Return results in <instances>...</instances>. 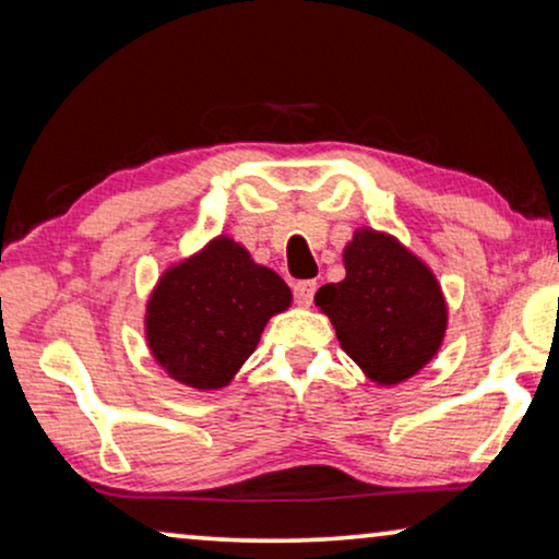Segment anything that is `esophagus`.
<instances>
[{"label":"esophagus","instance_id":"obj_1","mask_svg":"<svg viewBox=\"0 0 559 559\" xmlns=\"http://www.w3.org/2000/svg\"><path fill=\"white\" fill-rule=\"evenodd\" d=\"M317 294V281H296L294 283V298L301 306H309Z\"/></svg>","mask_w":559,"mask_h":559}]
</instances>
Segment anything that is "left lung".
<instances>
[{
  "mask_svg": "<svg viewBox=\"0 0 559 559\" xmlns=\"http://www.w3.org/2000/svg\"><path fill=\"white\" fill-rule=\"evenodd\" d=\"M344 265L347 278L321 286L313 301L369 380H407L436 355L445 332V304L433 273L374 230L355 235Z\"/></svg>",
  "mask_w": 559,
  "mask_h": 559,
  "instance_id": "left-lung-1",
  "label": "left lung"
}]
</instances>
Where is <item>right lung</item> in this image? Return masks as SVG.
<instances>
[{
  "label": "right lung",
  "mask_w": 559,
  "mask_h": 559,
  "mask_svg": "<svg viewBox=\"0 0 559 559\" xmlns=\"http://www.w3.org/2000/svg\"><path fill=\"white\" fill-rule=\"evenodd\" d=\"M290 290L248 250L217 238L159 281L146 313L154 357L175 380L225 388L253 355L265 321L288 309Z\"/></svg>",
  "instance_id": "1"
}]
</instances>
